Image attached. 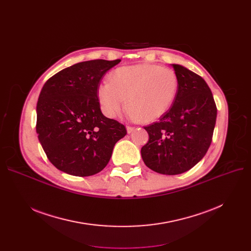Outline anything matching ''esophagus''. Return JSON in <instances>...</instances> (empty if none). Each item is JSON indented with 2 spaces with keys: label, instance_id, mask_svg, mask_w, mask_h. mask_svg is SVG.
Masks as SVG:
<instances>
[{
  "label": "esophagus",
  "instance_id": "1",
  "mask_svg": "<svg viewBox=\"0 0 251 251\" xmlns=\"http://www.w3.org/2000/svg\"><path fill=\"white\" fill-rule=\"evenodd\" d=\"M134 129H135L134 127H131V126H127V127H126V130H127V133H129V134H130V133H132V132H133V131H134Z\"/></svg>",
  "mask_w": 251,
  "mask_h": 251
}]
</instances>
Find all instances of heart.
Listing matches in <instances>:
<instances>
[{
	"instance_id": "heart-1",
	"label": "heart",
	"mask_w": 251,
	"mask_h": 251,
	"mask_svg": "<svg viewBox=\"0 0 251 251\" xmlns=\"http://www.w3.org/2000/svg\"><path fill=\"white\" fill-rule=\"evenodd\" d=\"M109 80L101 83L97 91L103 115L114 118L127 104L130 117L142 123L154 122L164 116L173 105L179 90L176 72L154 64L117 68Z\"/></svg>"
}]
</instances>
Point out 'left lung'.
I'll return each instance as SVG.
<instances>
[{
    "label": "left lung",
    "mask_w": 251,
    "mask_h": 251,
    "mask_svg": "<svg viewBox=\"0 0 251 251\" xmlns=\"http://www.w3.org/2000/svg\"><path fill=\"white\" fill-rule=\"evenodd\" d=\"M179 90L171 109L144 127L149 141L141 157L150 169L164 175L186 172L205 155L217 119V107L204 79L182 65L172 64Z\"/></svg>",
    "instance_id": "1"
}]
</instances>
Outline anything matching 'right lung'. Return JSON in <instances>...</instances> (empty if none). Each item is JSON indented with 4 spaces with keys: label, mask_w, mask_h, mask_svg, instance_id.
I'll return each mask as SVG.
<instances>
[{
    "label": "right lung",
    "mask_w": 251,
    "mask_h": 251,
    "mask_svg": "<svg viewBox=\"0 0 251 251\" xmlns=\"http://www.w3.org/2000/svg\"><path fill=\"white\" fill-rule=\"evenodd\" d=\"M121 60L77 63L51 76L36 104V133L49 161L72 176L95 175L108 165L127 132L102 115L97 91L105 72Z\"/></svg>",
    "instance_id": "1"
}]
</instances>
